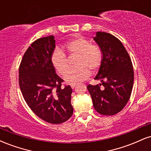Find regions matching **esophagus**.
<instances>
[{"label":"esophagus","mask_w":151,"mask_h":151,"mask_svg":"<svg viewBox=\"0 0 151 151\" xmlns=\"http://www.w3.org/2000/svg\"><path fill=\"white\" fill-rule=\"evenodd\" d=\"M76 85H77V83H72V84H70L71 87H72V89H74V88L75 87Z\"/></svg>","instance_id":"1"}]
</instances>
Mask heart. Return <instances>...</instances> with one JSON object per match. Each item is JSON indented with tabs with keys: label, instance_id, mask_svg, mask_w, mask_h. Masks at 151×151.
Returning <instances> with one entry per match:
<instances>
[{
	"label": "heart",
	"instance_id": "b5f03b06",
	"mask_svg": "<svg viewBox=\"0 0 151 151\" xmlns=\"http://www.w3.org/2000/svg\"><path fill=\"white\" fill-rule=\"evenodd\" d=\"M62 48L69 55H77L75 65L71 69L65 79L67 82H77L86 79L90 75V70H96L101 66L102 52L97 45L91 44L89 40L78 37L66 42ZM52 65L58 74L63 76L69 70L68 62L65 54L56 47L50 58Z\"/></svg>",
	"mask_w": 151,
	"mask_h": 151
}]
</instances>
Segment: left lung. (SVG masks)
Listing matches in <instances>:
<instances>
[{
	"label": "left lung",
	"instance_id": "obj_1",
	"mask_svg": "<svg viewBox=\"0 0 151 151\" xmlns=\"http://www.w3.org/2000/svg\"><path fill=\"white\" fill-rule=\"evenodd\" d=\"M102 52V62L94 78L101 81L87 86L95 110L101 115L112 116L125 107L133 85V65L121 41L112 35L97 32L93 37ZM105 89H101V86Z\"/></svg>",
	"mask_w": 151,
	"mask_h": 151
}]
</instances>
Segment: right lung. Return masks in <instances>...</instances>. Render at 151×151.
I'll return each instance as SVG.
<instances>
[{"label": "right lung", "mask_w": 151, "mask_h": 151, "mask_svg": "<svg viewBox=\"0 0 151 151\" xmlns=\"http://www.w3.org/2000/svg\"><path fill=\"white\" fill-rule=\"evenodd\" d=\"M54 36L39 38L27 48L19 67V86L24 99L38 117L53 124L65 122L73 114L72 89L62 86L50 58Z\"/></svg>", "instance_id": "1"}]
</instances>
